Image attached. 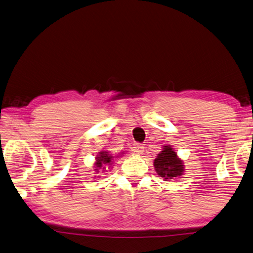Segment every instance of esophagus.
Listing matches in <instances>:
<instances>
[{
    "label": "esophagus",
    "instance_id": "obj_1",
    "mask_svg": "<svg viewBox=\"0 0 253 253\" xmlns=\"http://www.w3.org/2000/svg\"><path fill=\"white\" fill-rule=\"evenodd\" d=\"M132 149L134 150V152H136L137 154H142L143 150H144V145H143L142 143H134V144L132 145Z\"/></svg>",
    "mask_w": 253,
    "mask_h": 253
}]
</instances>
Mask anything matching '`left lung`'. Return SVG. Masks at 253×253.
<instances>
[{"instance_id":"1","label":"left lung","mask_w":253,"mask_h":253,"mask_svg":"<svg viewBox=\"0 0 253 253\" xmlns=\"http://www.w3.org/2000/svg\"><path fill=\"white\" fill-rule=\"evenodd\" d=\"M183 166L182 161L178 159L169 145L164 146L163 151L154 160V168L157 174L164 179L178 177L183 174Z\"/></svg>"}]
</instances>
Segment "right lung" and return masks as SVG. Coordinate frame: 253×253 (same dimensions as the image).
Returning <instances> with one entry per match:
<instances>
[{
    "instance_id": "obj_1",
    "label": "right lung",
    "mask_w": 253,
    "mask_h": 253,
    "mask_svg": "<svg viewBox=\"0 0 253 253\" xmlns=\"http://www.w3.org/2000/svg\"><path fill=\"white\" fill-rule=\"evenodd\" d=\"M111 160L112 156L108 153V152H101L99 156H97V162H96V168H97V171L99 173V170H103L104 169V166H106V168L108 165L111 164ZM100 168H102V170H100Z\"/></svg>"
}]
</instances>
